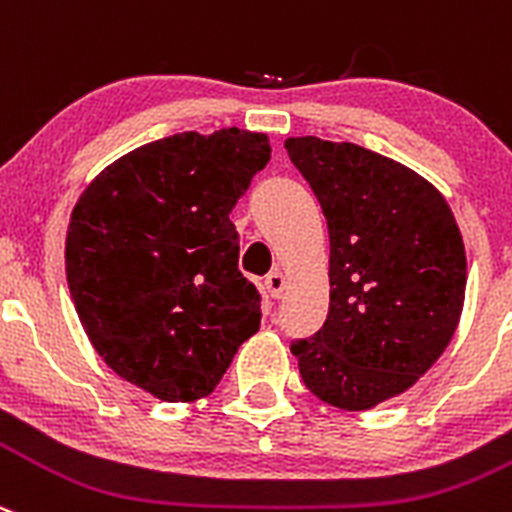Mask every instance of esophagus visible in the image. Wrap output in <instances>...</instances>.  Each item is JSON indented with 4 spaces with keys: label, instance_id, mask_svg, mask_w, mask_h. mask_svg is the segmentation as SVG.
<instances>
[{
    "label": "esophagus",
    "instance_id": "esophagus-1",
    "mask_svg": "<svg viewBox=\"0 0 512 512\" xmlns=\"http://www.w3.org/2000/svg\"><path fill=\"white\" fill-rule=\"evenodd\" d=\"M285 285H288V280H285L283 272H278V270L270 272V275L265 278V288H267V293L272 295V298H283Z\"/></svg>",
    "mask_w": 512,
    "mask_h": 512
}]
</instances>
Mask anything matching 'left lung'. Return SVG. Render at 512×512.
<instances>
[{"mask_svg": "<svg viewBox=\"0 0 512 512\" xmlns=\"http://www.w3.org/2000/svg\"><path fill=\"white\" fill-rule=\"evenodd\" d=\"M331 237V305L290 346L315 396L364 412L427 374L465 305L467 260L447 199L417 171L356 143L288 138Z\"/></svg>", "mask_w": 512, "mask_h": 512, "instance_id": "1", "label": "left lung"}]
</instances>
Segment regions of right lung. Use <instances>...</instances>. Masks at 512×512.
Listing matches in <instances>:
<instances>
[{"label":"right lung","instance_id":"obj_1","mask_svg":"<svg viewBox=\"0 0 512 512\" xmlns=\"http://www.w3.org/2000/svg\"><path fill=\"white\" fill-rule=\"evenodd\" d=\"M267 161L265 133H176L105 166L70 214L80 323L105 364L156 399L212 394L260 328L229 212Z\"/></svg>","mask_w":512,"mask_h":512}]
</instances>
